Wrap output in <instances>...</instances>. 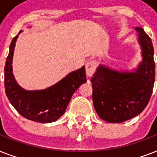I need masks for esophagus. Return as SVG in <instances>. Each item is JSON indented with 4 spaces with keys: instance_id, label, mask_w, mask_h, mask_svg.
I'll return each instance as SVG.
<instances>
[{
    "instance_id": "1",
    "label": "esophagus",
    "mask_w": 157,
    "mask_h": 157,
    "mask_svg": "<svg viewBox=\"0 0 157 157\" xmlns=\"http://www.w3.org/2000/svg\"><path fill=\"white\" fill-rule=\"evenodd\" d=\"M97 67V63L95 61H90L88 62L86 65V75L88 76H91L94 73V71Z\"/></svg>"
}]
</instances>
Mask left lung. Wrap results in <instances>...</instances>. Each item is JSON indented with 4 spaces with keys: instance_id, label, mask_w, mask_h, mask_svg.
I'll use <instances>...</instances> for the list:
<instances>
[{
    "instance_id": "1",
    "label": "left lung",
    "mask_w": 157,
    "mask_h": 157,
    "mask_svg": "<svg viewBox=\"0 0 157 157\" xmlns=\"http://www.w3.org/2000/svg\"><path fill=\"white\" fill-rule=\"evenodd\" d=\"M135 31L143 58L138 67L133 71H118L99 64L90 80L94 109L110 123H121L140 114L152 94L156 74L153 45L143 28Z\"/></svg>"
}]
</instances>
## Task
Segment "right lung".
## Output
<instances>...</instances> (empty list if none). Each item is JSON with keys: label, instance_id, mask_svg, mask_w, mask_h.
<instances>
[{"label": "right lung", "instance_id": "add662e5", "mask_svg": "<svg viewBox=\"0 0 157 157\" xmlns=\"http://www.w3.org/2000/svg\"><path fill=\"white\" fill-rule=\"evenodd\" d=\"M19 32L10 45V52L5 66V89L10 103L27 119L40 123L56 121L66 111L71 96L86 82L85 66L67 74L53 86L39 90H27L16 81L12 61L16 40Z\"/></svg>", "mask_w": 157, "mask_h": 157}]
</instances>
